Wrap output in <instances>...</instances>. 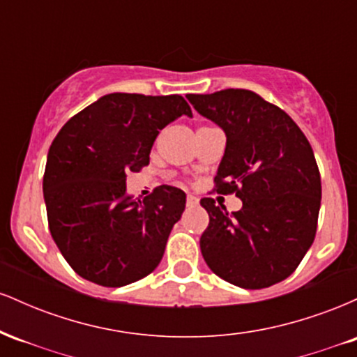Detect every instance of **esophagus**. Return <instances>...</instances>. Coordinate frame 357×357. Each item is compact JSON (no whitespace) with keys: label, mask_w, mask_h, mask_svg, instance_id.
<instances>
[{"label":"esophagus","mask_w":357,"mask_h":357,"mask_svg":"<svg viewBox=\"0 0 357 357\" xmlns=\"http://www.w3.org/2000/svg\"><path fill=\"white\" fill-rule=\"evenodd\" d=\"M196 204H198V198H196V196H192V195H188V198H186V206H188V208H195Z\"/></svg>","instance_id":"obj_1"}]
</instances>
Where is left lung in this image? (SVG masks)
<instances>
[{
  "instance_id": "left-lung-1",
  "label": "left lung",
  "mask_w": 357,
  "mask_h": 357,
  "mask_svg": "<svg viewBox=\"0 0 357 357\" xmlns=\"http://www.w3.org/2000/svg\"><path fill=\"white\" fill-rule=\"evenodd\" d=\"M191 105L223 129V159L216 192L243 202L228 213L213 198L199 247L206 265L241 289H265L298 267L317 230L321 174L314 151L298 126L252 90L190 93Z\"/></svg>"
}]
</instances>
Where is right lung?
Instances as JSON below:
<instances>
[{
  "instance_id": "obj_1",
  "label": "right lung",
  "mask_w": 357,
  "mask_h": 357,
  "mask_svg": "<svg viewBox=\"0 0 357 357\" xmlns=\"http://www.w3.org/2000/svg\"><path fill=\"white\" fill-rule=\"evenodd\" d=\"M181 116H192L181 96L107 93L53 139L43 176L48 227L85 280L124 287L161 261L186 195L162 184L136 202L126 192V174L149 165L159 130Z\"/></svg>"
}]
</instances>
